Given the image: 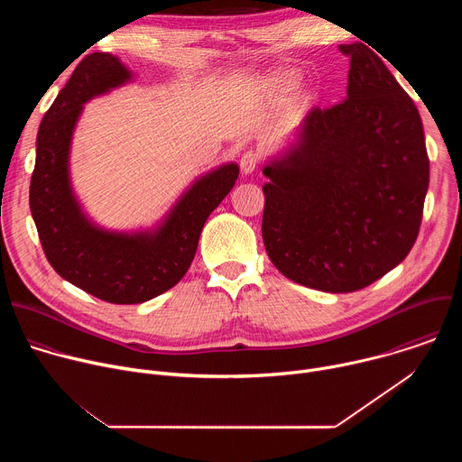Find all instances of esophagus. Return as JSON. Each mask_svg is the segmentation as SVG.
Instances as JSON below:
<instances>
[{"label":"esophagus","instance_id":"1","mask_svg":"<svg viewBox=\"0 0 462 462\" xmlns=\"http://www.w3.org/2000/svg\"><path fill=\"white\" fill-rule=\"evenodd\" d=\"M257 162H259V155L255 153V152H245L243 155H241V161H239V166H241V171L245 173V175H248V173H252L255 168H257Z\"/></svg>","mask_w":462,"mask_h":462}]
</instances>
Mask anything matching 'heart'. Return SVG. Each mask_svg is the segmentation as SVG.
I'll return each instance as SVG.
<instances>
[{
    "label": "heart",
    "mask_w": 462,
    "mask_h": 462,
    "mask_svg": "<svg viewBox=\"0 0 462 462\" xmlns=\"http://www.w3.org/2000/svg\"><path fill=\"white\" fill-rule=\"evenodd\" d=\"M287 82H289V80H287Z\"/></svg>",
    "instance_id": "obj_1"
}]
</instances>
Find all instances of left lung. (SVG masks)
<instances>
[{
    "label": "left lung",
    "instance_id": "left-lung-1",
    "mask_svg": "<svg viewBox=\"0 0 462 462\" xmlns=\"http://www.w3.org/2000/svg\"><path fill=\"white\" fill-rule=\"evenodd\" d=\"M351 58L347 97L312 107L296 143L263 173L261 234L274 267L323 292L380 280L417 241L430 184L419 109L364 43Z\"/></svg>",
    "mask_w": 462,
    "mask_h": 462
}]
</instances>
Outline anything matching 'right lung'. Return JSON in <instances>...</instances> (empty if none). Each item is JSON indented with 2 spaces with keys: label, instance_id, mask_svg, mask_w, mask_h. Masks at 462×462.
Masks as SVG:
<instances>
[{
  "label": "right lung",
  "instance_id": "obj_1",
  "mask_svg": "<svg viewBox=\"0 0 462 462\" xmlns=\"http://www.w3.org/2000/svg\"><path fill=\"white\" fill-rule=\"evenodd\" d=\"M131 80L109 52L88 54L45 113L36 137L29 205L51 267L75 287L109 303L148 301L180 282L208 216L234 188L237 164L195 180L166 219L148 232H109L82 212L69 180V150L84 104Z\"/></svg>",
  "mask_w": 462,
  "mask_h": 462
}]
</instances>
